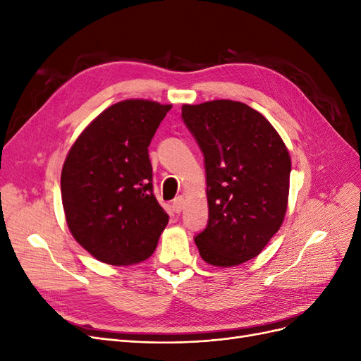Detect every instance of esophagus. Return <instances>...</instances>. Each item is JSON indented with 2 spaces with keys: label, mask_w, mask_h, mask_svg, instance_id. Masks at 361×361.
I'll use <instances>...</instances> for the list:
<instances>
[{
  "label": "esophagus",
  "mask_w": 361,
  "mask_h": 361,
  "mask_svg": "<svg viewBox=\"0 0 361 361\" xmlns=\"http://www.w3.org/2000/svg\"><path fill=\"white\" fill-rule=\"evenodd\" d=\"M183 204H185V199L182 197V195H179V197H176V199L173 200V204H171V207H173V212L180 214V212H182V209H183Z\"/></svg>",
  "instance_id": "1"
}]
</instances>
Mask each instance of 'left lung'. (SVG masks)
<instances>
[{"instance_id":"1","label":"left lung","mask_w":361,"mask_h":361,"mask_svg":"<svg viewBox=\"0 0 361 361\" xmlns=\"http://www.w3.org/2000/svg\"><path fill=\"white\" fill-rule=\"evenodd\" d=\"M182 118L204 157L209 220L195 245L209 265H241L285 220L289 152L268 120L243 102L183 105Z\"/></svg>"}]
</instances>
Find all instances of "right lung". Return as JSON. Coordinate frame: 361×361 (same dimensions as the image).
Returning a JSON list of instances; mask_svg holds the SVG:
<instances>
[{"label":"right lung","instance_id":"obj_1","mask_svg":"<svg viewBox=\"0 0 361 361\" xmlns=\"http://www.w3.org/2000/svg\"><path fill=\"white\" fill-rule=\"evenodd\" d=\"M170 108L145 99L108 106L64 161L61 200L69 231L104 264L146 260L169 223L154 194L147 147Z\"/></svg>","mask_w":361,"mask_h":361}]
</instances>
